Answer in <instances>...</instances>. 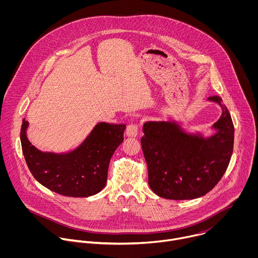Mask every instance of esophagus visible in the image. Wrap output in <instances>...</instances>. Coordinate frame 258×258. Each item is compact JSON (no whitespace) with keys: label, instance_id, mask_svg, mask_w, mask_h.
<instances>
[{"label":"esophagus","instance_id":"esophagus-1","mask_svg":"<svg viewBox=\"0 0 258 258\" xmlns=\"http://www.w3.org/2000/svg\"><path fill=\"white\" fill-rule=\"evenodd\" d=\"M139 133V124L132 123L126 127V136L127 137H137Z\"/></svg>","mask_w":258,"mask_h":258}]
</instances>
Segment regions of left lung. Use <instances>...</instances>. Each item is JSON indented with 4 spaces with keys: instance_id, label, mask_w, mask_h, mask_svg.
<instances>
[{
    "instance_id": "8db88e82",
    "label": "left lung",
    "mask_w": 258,
    "mask_h": 258,
    "mask_svg": "<svg viewBox=\"0 0 258 258\" xmlns=\"http://www.w3.org/2000/svg\"><path fill=\"white\" fill-rule=\"evenodd\" d=\"M222 107V115L208 138L188 134L175 121H147L141 139L148 166V183L159 197L189 200L211 191L225 174L234 148V124L218 96L208 98Z\"/></svg>"
}]
</instances>
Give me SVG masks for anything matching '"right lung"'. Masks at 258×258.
Returning a JSON list of instances; mask_svg holds the SVG:
<instances>
[{"mask_svg":"<svg viewBox=\"0 0 258 258\" xmlns=\"http://www.w3.org/2000/svg\"><path fill=\"white\" fill-rule=\"evenodd\" d=\"M28 121L20 132L22 152L33 177L49 190L68 197H89L106 185L110 159L123 141L125 124L98 123L76 150L56 154L36 149L26 137Z\"/></svg>","mask_w":258,"mask_h":258,"instance_id":"obj_1","label":"right lung"}]
</instances>
